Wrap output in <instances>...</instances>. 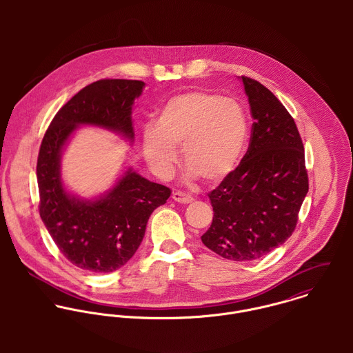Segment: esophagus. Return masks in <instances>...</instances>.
Masks as SVG:
<instances>
[{
    "mask_svg": "<svg viewBox=\"0 0 353 353\" xmlns=\"http://www.w3.org/2000/svg\"><path fill=\"white\" fill-rule=\"evenodd\" d=\"M172 200L179 202V203H190V202H193V197H190L182 192H175V193H172Z\"/></svg>",
    "mask_w": 353,
    "mask_h": 353,
    "instance_id": "1",
    "label": "esophagus"
}]
</instances>
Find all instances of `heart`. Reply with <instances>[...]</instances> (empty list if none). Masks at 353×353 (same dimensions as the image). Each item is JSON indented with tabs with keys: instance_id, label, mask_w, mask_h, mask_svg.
I'll return each mask as SVG.
<instances>
[{
	"instance_id": "heart-1",
	"label": "heart",
	"mask_w": 353,
	"mask_h": 353,
	"mask_svg": "<svg viewBox=\"0 0 353 353\" xmlns=\"http://www.w3.org/2000/svg\"><path fill=\"white\" fill-rule=\"evenodd\" d=\"M249 134L241 103L216 94L192 91L170 98L154 128L143 132V153L157 175H167L182 157L193 175L208 185L223 182L236 168Z\"/></svg>"
}]
</instances>
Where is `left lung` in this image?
<instances>
[{
    "mask_svg": "<svg viewBox=\"0 0 353 353\" xmlns=\"http://www.w3.org/2000/svg\"><path fill=\"white\" fill-rule=\"evenodd\" d=\"M241 80L254 119L250 145L241 164L208 194L214 213L201 241L225 259L254 261L295 231L308 176L294 118L261 83Z\"/></svg>",
    "mask_w": 353,
    "mask_h": 353,
    "instance_id": "8db88e82",
    "label": "left lung"
}]
</instances>
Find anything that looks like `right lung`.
Here are the masks:
<instances>
[{
	"mask_svg": "<svg viewBox=\"0 0 353 353\" xmlns=\"http://www.w3.org/2000/svg\"><path fill=\"white\" fill-rule=\"evenodd\" d=\"M145 83L105 79L68 101L43 137L37 178L39 213L52 241L80 269L110 273L122 268L143 242L152 212L165 203L171 190L128 167L104 194L81 199L69 193L61 178V159L80 126H97L134 141L132 108Z\"/></svg>",
	"mask_w": 353,
	"mask_h": 353,
	"instance_id": "1",
	"label": "right lung"
}]
</instances>
